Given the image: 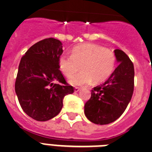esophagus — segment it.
<instances>
[{
	"mask_svg": "<svg viewBox=\"0 0 152 152\" xmlns=\"http://www.w3.org/2000/svg\"><path fill=\"white\" fill-rule=\"evenodd\" d=\"M80 90H81V88L76 87V88H74V92H79V91H80Z\"/></svg>",
	"mask_w": 152,
	"mask_h": 152,
	"instance_id": "1",
	"label": "esophagus"
}]
</instances>
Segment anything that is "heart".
Wrapping results in <instances>:
<instances>
[{
  "mask_svg": "<svg viewBox=\"0 0 152 152\" xmlns=\"http://www.w3.org/2000/svg\"><path fill=\"white\" fill-rule=\"evenodd\" d=\"M116 57L113 52L94 44H83L73 48L71 56L62 54L58 58V65L64 76L71 77L78 70L80 73L70 79L76 86L88 85L94 80L100 82L107 79L113 72Z\"/></svg>",
  "mask_w": 152,
  "mask_h": 152,
  "instance_id": "obj_1",
  "label": "heart"
}]
</instances>
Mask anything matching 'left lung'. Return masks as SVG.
Segmentation results:
<instances>
[{
	"instance_id": "1",
	"label": "left lung",
	"mask_w": 152,
	"mask_h": 152,
	"mask_svg": "<svg viewBox=\"0 0 152 152\" xmlns=\"http://www.w3.org/2000/svg\"><path fill=\"white\" fill-rule=\"evenodd\" d=\"M114 53L119 65L107 80L94 88L91 98L85 104L86 117L97 125L109 124L117 120L133 95V63L121 50H115Z\"/></svg>"
}]
</instances>
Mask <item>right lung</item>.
I'll return each instance as SVG.
<instances>
[{
	"mask_svg": "<svg viewBox=\"0 0 152 152\" xmlns=\"http://www.w3.org/2000/svg\"><path fill=\"white\" fill-rule=\"evenodd\" d=\"M62 48L58 39H44L32 45L20 59L15 93L23 111L37 121L58 115L64 97L74 92L59 70Z\"/></svg>",
	"mask_w": 152,
	"mask_h": 152,
	"instance_id": "1",
	"label": "right lung"
}]
</instances>
